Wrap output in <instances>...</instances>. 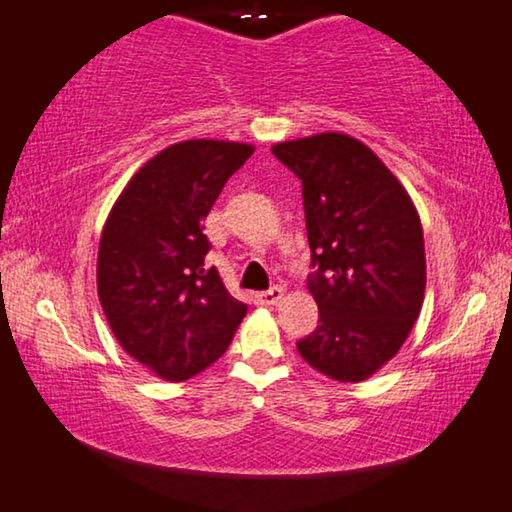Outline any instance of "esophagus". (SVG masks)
I'll list each match as a JSON object with an SVG mask.
<instances>
[{
  "mask_svg": "<svg viewBox=\"0 0 512 512\" xmlns=\"http://www.w3.org/2000/svg\"><path fill=\"white\" fill-rule=\"evenodd\" d=\"M282 296H285V289H282V287H271V289H266V292L255 294V301L259 305H278L282 301Z\"/></svg>",
  "mask_w": 512,
  "mask_h": 512,
  "instance_id": "obj_1",
  "label": "esophagus"
}]
</instances>
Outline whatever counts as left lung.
Instances as JSON below:
<instances>
[{
  "label": "left lung",
  "instance_id": "left-lung-1",
  "mask_svg": "<svg viewBox=\"0 0 512 512\" xmlns=\"http://www.w3.org/2000/svg\"><path fill=\"white\" fill-rule=\"evenodd\" d=\"M303 186L319 326L296 349L335 381H363L400 352L421 315L425 246L398 177L356 137L319 133L271 147Z\"/></svg>",
  "mask_w": 512,
  "mask_h": 512
}]
</instances>
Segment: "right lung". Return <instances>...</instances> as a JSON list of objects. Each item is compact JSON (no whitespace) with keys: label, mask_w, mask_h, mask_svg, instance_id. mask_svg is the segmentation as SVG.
Listing matches in <instances>:
<instances>
[{"label":"right lung","mask_w":512,"mask_h":512,"mask_svg":"<svg viewBox=\"0 0 512 512\" xmlns=\"http://www.w3.org/2000/svg\"><path fill=\"white\" fill-rule=\"evenodd\" d=\"M253 144L186 140L147 160L103 225L96 285L108 324L137 363L186 381L216 363L248 305L204 269V218Z\"/></svg>","instance_id":"add662e5"}]
</instances>
